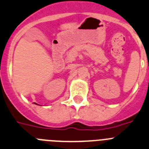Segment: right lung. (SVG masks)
<instances>
[{"instance_id": "add662e5", "label": "right lung", "mask_w": 149, "mask_h": 149, "mask_svg": "<svg viewBox=\"0 0 149 149\" xmlns=\"http://www.w3.org/2000/svg\"><path fill=\"white\" fill-rule=\"evenodd\" d=\"M35 104H36V103H35Z\"/></svg>"}]
</instances>
